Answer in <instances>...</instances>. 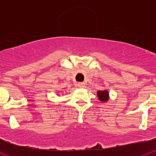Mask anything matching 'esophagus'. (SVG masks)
<instances>
[{
	"instance_id": "esophagus-1",
	"label": "esophagus",
	"mask_w": 156,
	"mask_h": 156,
	"mask_svg": "<svg viewBox=\"0 0 156 156\" xmlns=\"http://www.w3.org/2000/svg\"><path fill=\"white\" fill-rule=\"evenodd\" d=\"M78 87H80V88H83V87H85V83H84L83 82H79V83H78Z\"/></svg>"
}]
</instances>
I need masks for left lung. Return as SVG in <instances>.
<instances>
[{"mask_svg":"<svg viewBox=\"0 0 156 156\" xmlns=\"http://www.w3.org/2000/svg\"><path fill=\"white\" fill-rule=\"evenodd\" d=\"M98 98L101 101H106L108 99V91L104 90V91H99L98 92Z\"/></svg>","mask_w":156,"mask_h":156,"instance_id":"8db88e82","label":"left lung"}]
</instances>
